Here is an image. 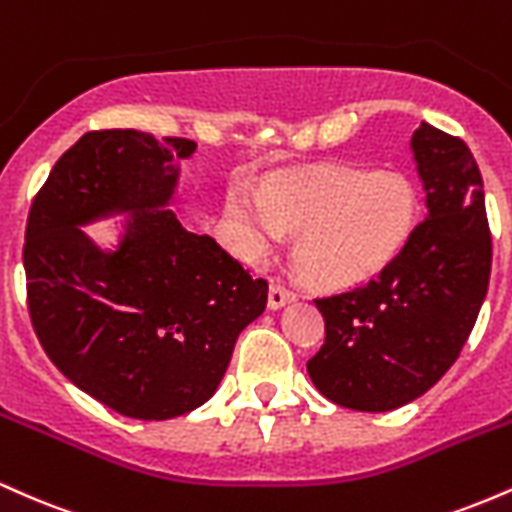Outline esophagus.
<instances>
[{"mask_svg":"<svg viewBox=\"0 0 512 512\" xmlns=\"http://www.w3.org/2000/svg\"><path fill=\"white\" fill-rule=\"evenodd\" d=\"M293 301H296V293H293L291 289H286L284 284L274 281V284L269 286V308L272 310L284 308V305H289Z\"/></svg>","mask_w":512,"mask_h":512,"instance_id":"obj_1","label":"esophagus"}]
</instances>
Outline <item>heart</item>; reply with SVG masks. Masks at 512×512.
I'll list each match as a JSON object with an SVG mask.
<instances>
[{"mask_svg": "<svg viewBox=\"0 0 512 512\" xmlns=\"http://www.w3.org/2000/svg\"><path fill=\"white\" fill-rule=\"evenodd\" d=\"M226 214L240 252L267 257L298 236L293 260L305 279L346 289L380 274L416 226L419 197L402 173L325 166L281 175L260 192L233 185Z\"/></svg>", "mask_w": 512, "mask_h": 512, "instance_id": "obj_1", "label": "heart"}]
</instances>
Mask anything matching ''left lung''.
I'll list each match as a JSON object with an SVG mask.
<instances>
[{
	"instance_id": "1",
	"label": "left lung",
	"mask_w": 512,
	"mask_h": 512,
	"mask_svg": "<svg viewBox=\"0 0 512 512\" xmlns=\"http://www.w3.org/2000/svg\"><path fill=\"white\" fill-rule=\"evenodd\" d=\"M411 154L426 219L368 284L315 298L325 344L308 375L346 409L392 411L431 390L460 356L489 289L491 231L472 151L421 122Z\"/></svg>"
}]
</instances>
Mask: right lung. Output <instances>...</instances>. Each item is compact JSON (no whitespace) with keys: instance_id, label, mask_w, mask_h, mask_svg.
<instances>
[{"instance_id":"add662e5","label":"right lung","mask_w":512,"mask_h":512,"mask_svg":"<svg viewBox=\"0 0 512 512\" xmlns=\"http://www.w3.org/2000/svg\"><path fill=\"white\" fill-rule=\"evenodd\" d=\"M195 149L137 129L88 132L55 163L28 214L33 330L79 390L129 419L202 407L238 334L267 305V281L168 209L180 161ZM120 213L128 219L115 251L80 228Z\"/></svg>"}]
</instances>
